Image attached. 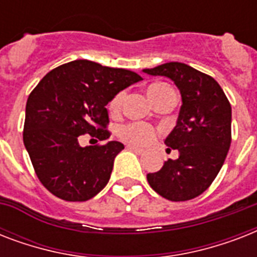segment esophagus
Wrapping results in <instances>:
<instances>
[{"instance_id": "1", "label": "esophagus", "mask_w": 257, "mask_h": 257, "mask_svg": "<svg viewBox=\"0 0 257 257\" xmlns=\"http://www.w3.org/2000/svg\"><path fill=\"white\" fill-rule=\"evenodd\" d=\"M128 149L129 151H132V152H135L136 155H143L144 153V151L140 148H137V147H133V145H128Z\"/></svg>"}]
</instances>
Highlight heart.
I'll list each match as a JSON object with an SVG mask.
<instances>
[{"instance_id":"heart-1","label":"heart","mask_w":257,"mask_h":257,"mask_svg":"<svg viewBox=\"0 0 257 257\" xmlns=\"http://www.w3.org/2000/svg\"><path fill=\"white\" fill-rule=\"evenodd\" d=\"M165 89L171 88L168 85H165V84H153L148 89L149 97L152 98V97H155L160 92L165 90ZM122 100H124V93H117L109 102V112L112 114H117L120 112ZM118 135H120L122 140L129 143V144L137 145V147H145V145H149L155 141L157 132L152 125L145 124V122H131V124L122 125L118 129Z\"/></svg>"}]
</instances>
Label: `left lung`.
<instances>
[{
    "instance_id": "1",
    "label": "left lung",
    "mask_w": 257,
    "mask_h": 257,
    "mask_svg": "<svg viewBox=\"0 0 257 257\" xmlns=\"http://www.w3.org/2000/svg\"><path fill=\"white\" fill-rule=\"evenodd\" d=\"M144 72L171 78L183 100L177 124L165 139L169 148L179 149V159L165 161L147 180L167 200L195 199L209 188L225 161L232 140L231 104L215 78L183 62Z\"/></svg>"
}]
</instances>
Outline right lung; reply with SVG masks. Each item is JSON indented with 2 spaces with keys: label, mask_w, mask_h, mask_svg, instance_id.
Here are the masks:
<instances>
[{
  "label": "right lung",
  "mask_w": 257,
  "mask_h": 257,
  "mask_svg": "<svg viewBox=\"0 0 257 257\" xmlns=\"http://www.w3.org/2000/svg\"><path fill=\"white\" fill-rule=\"evenodd\" d=\"M143 80L135 72L76 60L50 70L26 101L24 144L41 184L58 199L86 201L108 184L118 141L82 148L80 139L110 137L106 104Z\"/></svg>",
  "instance_id": "right-lung-1"
}]
</instances>
